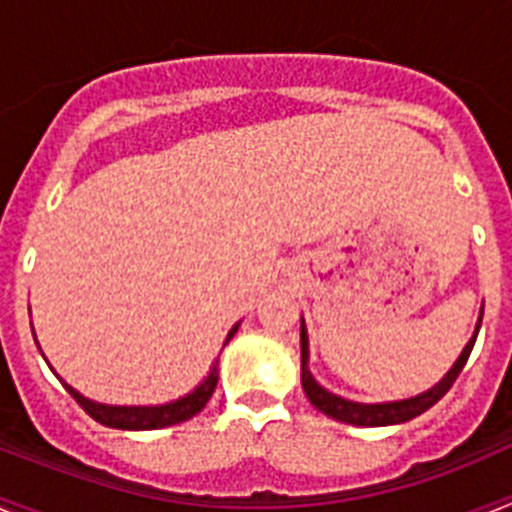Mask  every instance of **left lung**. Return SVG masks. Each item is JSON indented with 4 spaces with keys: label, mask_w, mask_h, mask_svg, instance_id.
<instances>
[{
    "label": "left lung",
    "mask_w": 512,
    "mask_h": 512,
    "mask_svg": "<svg viewBox=\"0 0 512 512\" xmlns=\"http://www.w3.org/2000/svg\"><path fill=\"white\" fill-rule=\"evenodd\" d=\"M485 312V310H482ZM479 325H482V315L477 320V330H474L472 341L467 343V348L461 351V356L456 359V364L451 366L449 374L441 379V382L433 387V390L423 392L418 397H410V400H400V402H384V405H361V402H348L338 395H330L328 390H323L315 379H312L310 369H307V333H305V325H302V333H300V354H302V387H305V395L307 400L325 413L328 418L333 420H341V423H351V425H397V423H408V420L418 418L420 413H425L428 408H433L438 400H441L446 392L454 387L456 377L461 374L464 364H467L469 354H472L474 341H477V333H479Z\"/></svg>",
    "instance_id": "left-lung-1"
}]
</instances>
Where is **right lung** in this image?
<instances>
[{
	"label": "right lung",
	"mask_w": 512,
	"mask_h": 512,
	"mask_svg": "<svg viewBox=\"0 0 512 512\" xmlns=\"http://www.w3.org/2000/svg\"><path fill=\"white\" fill-rule=\"evenodd\" d=\"M235 330H238V325L230 330L225 343L233 338ZM215 387L217 366H212L210 377H207L192 395L182 397V400L169 402V405H158V408H115V405H99V402L87 400V397H81L79 392L71 390L69 384H66L69 395L79 402L81 408H84V413L92 415L97 423L107 425V428H120V431H153V428H169V425L184 423V420L194 418V415L205 408L207 400H210L212 392H215Z\"/></svg>",
	"instance_id": "right-lung-1"
}]
</instances>
